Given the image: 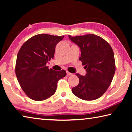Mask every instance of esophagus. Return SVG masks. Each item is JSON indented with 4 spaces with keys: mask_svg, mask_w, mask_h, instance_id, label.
Listing matches in <instances>:
<instances>
[{
    "mask_svg": "<svg viewBox=\"0 0 132 132\" xmlns=\"http://www.w3.org/2000/svg\"><path fill=\"white\" fill-rule=\"evenodd\" d=\"M66 73H67V75H68V76H71V75H72V73L69 72L68 71H66Z\"/></svg>",
    "mask_w": 132,
    "mask_h": 132,
    "instance_id": "34e87169",
    "label": "esophagus"
}]
</instances>
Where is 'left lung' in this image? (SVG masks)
I'll list each match as a JSON object with an SVG mask.
<instances>
[{
	"label": "left lung",
	"mask_w": 132,
	"mask_h": 132,
	"mask_svg": "<svg viewBox=\"0 0 132 132\" xmlns=\"http://www.w3.org/2000/svg\"><path fill=\"white\" fill-rule=\"evenodd\" d=\"M81 50L79 60L86 69L85 76L77 73L79 83L71 91L80 99L92 101L101 97L108 88L115 72L114 54L110 45L98 35L71 37Z\"/></svg>",
	"instance_id": "left-lung-1"
}]
</instances>
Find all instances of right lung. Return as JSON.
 <instances>
[{
    "label": "right lung",
    "instance_id": "add662e5",
    "mask_svg": "<svg viewBox=\"0 0 132 132\" xmlns=\"http://www.w3.org/2000/svg\"><path fill=\"white\" fill-rule=\"evenodd\" d=\"M63 36L38 34L24 42L17 54L15 72L21 88L35 101H43L56 92L58 81L66 76L46 64L53 59L56 44Z\"/></svg>",
    "mask_w": 132,
    "mask_h": 132
}]
</instances>
